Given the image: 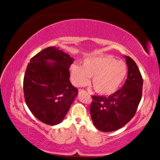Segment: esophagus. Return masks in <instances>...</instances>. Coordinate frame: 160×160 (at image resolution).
I'll use <instances>...</instances> for the list:
<instances>
[{
  "label": "esophagus",
  "mask_w": 160,
  "mask_h": 160,
  "mask_svg": "<svg viewBox=\"0 0 160 160\" xmlns=\"http://www.w3.org/2000/svg\"><path fill=\"white\" fill-rule=\"evenodd\" d=\"M78 93L80 94H84V93H87V92L85 90H83V89H79V91H78Z\"/></svg>",
  "instance_id": "esophagus-1"
}]
</instances>
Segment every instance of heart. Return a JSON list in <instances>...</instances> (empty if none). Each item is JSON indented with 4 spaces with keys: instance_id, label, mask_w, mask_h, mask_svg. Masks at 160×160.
Wrapping results in <instances>:
<instances>
[{
    "instance_id": "1",
    "label": "heart",
    "mask_w": 160,
    "mask_h": 160,
    "mask_svg": "<svg viewBox=\"0 0 160 160\" xmlns=\"http://www.w3.org/2000/svg\"><path fill=\"white\" fill-rule=\"evenodd\" d=\"M70 73L73 84L76 87L87 84L92 77L93 88L100 95H111L121 87L128 74V66L112 56L89 57L82 61V65L72 64Z\"/></svg>"
}]
</instances>
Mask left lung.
Masks as SVG:
<instances>
[{"mask_svg":"<svg viewBox=\"0 0 160 160\" xmlns=\"http://www.w3.org/2000/svg\"><path fill=\"white\" fill-rule=\"evenodd\" d=\"M128 65V78L119 90L109 96H92V120L102 132L117 130L134 117L141 101L143 78L138 68L130 57L124 56Z\"/></svg>","mask_w":160,"mask_h":160,"instance_id":"left-lung-1","label":"left lung"}]
</instances>
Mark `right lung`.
Masks as SVG:
<instances>
[{"label": "right lung", "instance_id": "obj_1", "mask_svg": "<svg viewBox=\"0 0 160 160\" xmlns=\"http://www.w3.org/2000/svg\"><path fill=\"white\" fill-rule=\"evenodd\" d=\"M73 61L59 47H50L28 63L23 82L25 100L32 114L43 123H61L78 95L69 80Z\"/></svg>", "mask_w": 160, "mask_h": 160}]
</instances>
